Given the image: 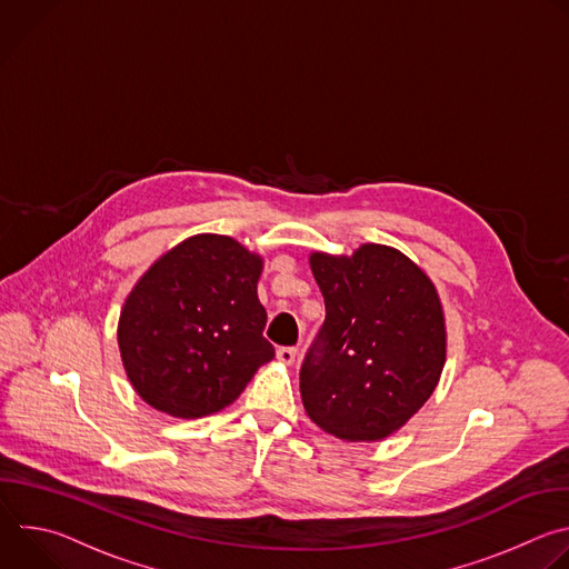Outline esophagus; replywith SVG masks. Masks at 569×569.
<instances>
[{
  "label": "esophagus",
  "instance_id": "obj_1",
  "mask_svg": "<svg viewBox=\"0 0 569 569\" xmlns=\"http://www.w3.org/2000/svg\"><path fill=\"white\" fill-rule=\"evenodd\" d=\"M277 358H279L283 365H292L295 358H297V349H295V347H279V349H277Z\"/></svg>",
  "mask_w": 569,
  "mask_h": 569
}]
</instances>
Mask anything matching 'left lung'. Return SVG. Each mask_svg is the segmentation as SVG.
I'll return each instance as SVG.
<instances>
[{
  "label": "left lung",
  "instance_id": "8db88e82",
  "mask_svg": "<svg viewBox=\"0 0 569 569\" xmlns=\"http://www.w3.org/2000/svg\"><path fill=\"white\" fill-rule=\"evenodd\" d=\"M327 319L299 369L308 417L345 441H378L415 417L446 362L432 281L398 250L310 257Z\"/></svg>",
  "mask_w": 569,
  "mask_h": 569
}]
</instances>
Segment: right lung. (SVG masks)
Returning a JSON list of instances; mask_svg holds the SVG:
<instances>
[{
  "label": "right lung",
  "instance_id": "1",
  "mask_svg": "<svg viewBox=\"0 0 569 569\" xmlns=\"http://www.w3.org/2000/svg\"><path fill=\"white\" fill-rule=\"evenodd\" d=\"M261 259L200 233L161 257L128 295L119 349L137 393L178 419L213 415L274 358L257 297Z\"/></svg>",
  "mask_w": 569,
  "mask_h": 569
}]
</instances>
